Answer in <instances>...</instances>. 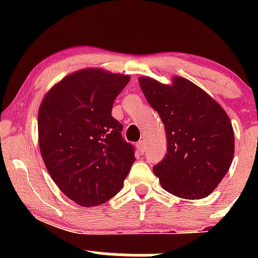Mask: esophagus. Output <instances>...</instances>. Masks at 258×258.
<instances>
[{"instance_id": "34e87169", "label": "esophagus", "mask_w": 258, "mask_h": 258, "mask_svg": "<svg viewBox=\"0 0 258 258\" xmlns=\"http://www.w3.org/2000/svg\"><path fill=\"white\" fill-rule=\"evenodd\" d=\"M137 148H138L139 153H141V154L146 153V144H144V141H139L137 143Z\"/></svg>"}]
</instances>
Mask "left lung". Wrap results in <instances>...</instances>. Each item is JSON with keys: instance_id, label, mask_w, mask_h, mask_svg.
Listing matches in <instances>:
<instances>
[{"instance_id": "1", "label": "left lung", "mask_w": 258, "mask_h": 258, "mask_svg": "<svg viewBox=\"0 0 258 258\" xmlns=\"http://www.w3.org/2000/svg\"><path fill=\"white\" fill-rule=\"evenodd\" d=\"M139 85L166 131L167 153L153 167L162 188L183 199L211 194L233 161L234 132L226 111L183 78H174L172 86L141 78Z\"/></svg>"}]
</instances>
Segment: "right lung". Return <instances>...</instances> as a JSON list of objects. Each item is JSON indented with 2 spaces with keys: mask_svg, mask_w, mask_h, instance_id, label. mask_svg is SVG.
<instances>
[{
  "mask_svg": "<svg viewBox=\"0 0 258 258\" xmlns=\"http://www.w3.org/2000/svg\"><path fill=\"white\" fill-rule=\"evenodd\" d=\"M130 76L86 69L67 76L44 96L38 143L52 179L84 207L115 197L135 162V147L111 116Z\"/></svg>",
  "mask_w": 258,
  "mask_h": 258,
  "instance_id": "1",
  "label": "right lung"
}]
</instances>
